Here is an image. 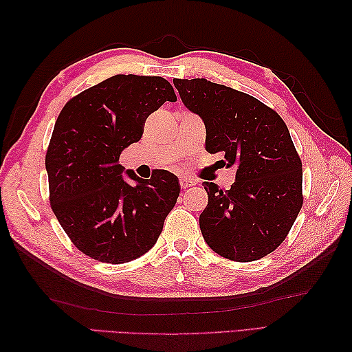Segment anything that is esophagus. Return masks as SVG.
Returning a JSON list of instances; mask_svg holds the SVG:
<instances>
[{
	"label": "esophagus",
	"instance_id": "34e87169",
	"mask_svg": "<svg viewBox=\"0 0 352 352\" xmlns=\"http://www.w3.org/2000/svg\"><path fill=\"white\" fill-rule=\"evenodd\" d=\"M197 183L193 182V180H190V178H182L180 180V186H182V189H189V188H192V186H195Z\"/></svg>",
	"mask_w": 352,
	"mask_h": 352
}]
</instances>
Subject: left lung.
<instances>
[{
  "label": "left lung",
  "mask_w": 352,
  "mask_h": 352,
  "mask_svg": "<svg viewBox=\"0 0 352 352\" xmlns=\"http://www.w3.org/2000/svg\"><path fill=\"white\" fill-rule=\"evenodd\" d=\"M182 101L206 124V149L236 166L226 190L204 183V241L234 261L263 258L284 242L302 207V163L281 116L254 96L206 78H174Z\"/></svg>",
  "instance_id": "1"
}]
</instances>
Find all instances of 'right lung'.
Segmentation results:
<instances>
[{"mask_svg":"<svg viewBox=\"0 0 352 352\" xmlns=\"http://www.w3.org/2000/svg\"><path fill=\"white\" fill-rule=\"evenodd\" d=\"M177 101L163 77L113 76L65 104L45 155L50 206L76 248L102 263L144 256L180 195L178 178L159 169L129 184L119 155L140 140L146 118Z\"/></svg>","mask_w":352,"mask_h":352,"instance_id":"obj_1","label":"right lung"}]
</instances>
